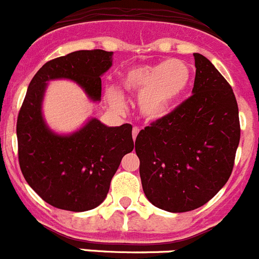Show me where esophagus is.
<instances>
[{"label": "esophagus", "instance_id": "esophagus-1", "mask_svg": "<svg viewBox=\"0 0 259 259\" xmlns=\"http://www.w3.org/2000/svg\"><path fill=\"white\" fill-rule=\"evenodd\" d=\"M139 132H140V128L139 127H134V128H132V137H134L135 141H136V137H137V135H139Z\"/></svg>", "mask_w": 259, "mask_h": 259}]
</instances>
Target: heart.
I'll return each instance as SVG.
<instances>
[{"instance_id": "1", "label": "heart", "mask_w": 259, "mask_h": 259, "mask_svg": "<svg viewBox=\"0 0 259 259\" xmlns=\"http://www.w3.org/2000/svg\"><path fill=\"white\" fill-rule=\"evenodd\" d=\"M191 81V70L179 60H169L156 65H144L130 68L122 76L123 89L141 93L140 110L149 119H160L168 115ZM110 104L120 105L115 91L108 94Z\"/></svg>"}]
</instances>
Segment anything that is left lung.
Returning a JSON list of instances; mask_svg holds the SVG:
<instances>
[{
	"label": "left lung",
	"instance_id": "8db88e82",
	"mask_svg": "<svg viewBox=\"0 0 259 259\" xmlns=\"http://www.w3.org/2000/svg\"><path fill=\"white\" fill-rule=\"evenodd\" d=\"M193 56V94L135 142L145 194L169 212L196 210L225 186L240 140L233 89L207 58Z\"/></svg>",
	"mask_w": 259,
	"mask_h": 259
}]
</instances>
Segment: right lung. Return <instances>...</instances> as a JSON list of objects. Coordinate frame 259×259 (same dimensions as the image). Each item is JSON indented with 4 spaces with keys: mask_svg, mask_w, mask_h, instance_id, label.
Returning a JSON list of instances; mask_svg holds the SVG:
<instances>
[{
    "mask_svg": "<svg viewBox=\"0 0 259 259\" xmlns=\"http://www.w3.org/2000/svg\"><path fill=\"white\" fill-rule=\"evenodd\" d=\"M113 52L77 51L41 66L29 83L17 115V152L29 186L53 207L82 212L99 206L109 192L120 160L134 150L132 125L107 127L93 118L80 131L60 136L41 117L47 81L70 78L94 100L102 97L100 76L112 66Z\"/></svg>",
    "mask_w": 259,
    "mask_h": 259,
    "instance_id": "obj_1",
    "label": "right lung"
}]
</instances>
